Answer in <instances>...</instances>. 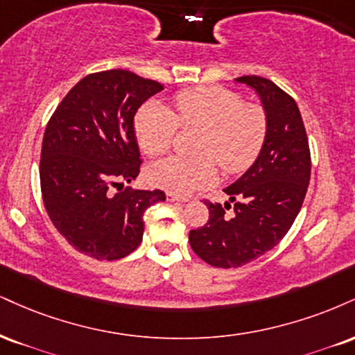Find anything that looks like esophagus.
<instances>
[{"mask_svg":"<svg viewBox=\"0 0 355 355\" xmlns=\"http://www.w3.org/2000/svg\"><path fill=\"white\" fill-rule=\"evenodd\" d=\"M166 200H168V202H187L185 196H178L175 193H170V191H166Z\"/></svg>","mask_w":355,"mask_h":355,"instance_id":"obj_1","label":"esophagus"}]
</instances>
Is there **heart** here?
Returning <instances> with one entry per match:
<instances>
[{
  "label": "heart",
  "instance_id": "1",
  "mask_svg": "<svg viewBox=\"0 0 355 355\" xmlns=\"http://www.w3.org/2000/svg\"><path fill=\"white\" fill-rule=\"evenodd\" d=\"M170 110L148 101L137 110L134 130L139 147L159 157L172 147L177 129L198 127L193 150L200 155H173L148 166L152 185L175 195L205 189L216 180V161L228 175L245 172L261 153L268 135V114L261 104L245 102L240 92L221 85L183 89Z\"/></svg>",
  "mask_w": 355,
  "mask_h": 355
}]
</instances>
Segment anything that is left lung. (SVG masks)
<instances>
[{"label":"left lung","mask_w":355,"mask_h":355,"mask_svg":"<svg viewBox=\"0 0 355 355\" xmlns=\"http://www.w3.org/2000/svg\"><path fill=\"white\" fill-rule=\"evenodd\" d=\"M254 89L268 114V135L251 168L225 193L234 203L205 200L210 218L191 230V250L215 268H240L275 248L289 232L307 191L311 150L296 101L270 79L243 76L236 79Z\"/></svg>","instance_id":"left-lung-1"}]
</instances>
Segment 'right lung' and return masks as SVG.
I'll return each mask as SVG.
<instances>
[{"label": "right lung", "instance_id": "1", "mask_svg": "<svg viewBox=\"0 0 355 355\" xmlns=\"http://www.w3.org/2000/svg\"><path fill=\"white\" fill-rule=\"evenodd\" d=\"M162 89L125 69L92 72L51 115L40 162L42 202L79 253L107 261L130 254L142 241L145 210L165 200L162 190H122L142 165L134 115Z\"/></svg>", "mask_w": 355, "mask_h": 355}]
</instances>
